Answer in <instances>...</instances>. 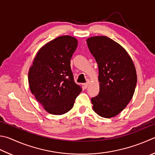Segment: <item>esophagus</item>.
I'll list each match as a JSON object with an SVG mask.
<instances>
[{
  "mask_svg": "<svg viewBox=\"0 0 155 155\" xmlns=\"http://www.w3.org/2000/svg\"><path fill=\"white\" fill-rule=\"evenodd\" d=\"M83 85H84V87H85V89H87V87H89V83H84L83 84Z\"/></svg>",
  "mask_w": 155,
  "mask_h": 155,
  "instance_id": "34e87169",
  "label": "esophagus"
}]
</instances>
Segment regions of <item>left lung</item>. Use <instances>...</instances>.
I'll use <instances>...</instances> for the list:
<instances>
[{
    "instance_id": "1",
    "label": "left lung",
    "mask_w": 155,
    "mask_h": 155,
    "mask_svg": "<svg viewBox=\"0 0 155 155\" xmlns=\"http://www.w3.org/2000/svg\"><path fill=\"white\" fill-rule=\"evenodd\" d=\"M87 43L99 70L100 92L91 98L93 109L102 117H114L134 95L137 83L134 64L127 51L107 36H92Z\"/></svg>"
}]
</instances>
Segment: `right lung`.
I'll list each match as a JSON object with an SVG mask.
<instances>
[{
  "mask_svg": "<svg viewBox=\"0 0 155 155\" xmlns=\"http://www.w3.org/2000/svg\"><path fill=\"white\" fill-rule=\"evenodd\" d=\"M77 45V39L71 36H59L38 50L30 68V91L50 114L68 112L82 91L75 83L70 68V59Z\"/></svg>",
  "mask_w": 155,
  "mask_h": 155,
  "instance_id": "1",
  "label": "right lung"
}]
</instances>
